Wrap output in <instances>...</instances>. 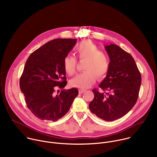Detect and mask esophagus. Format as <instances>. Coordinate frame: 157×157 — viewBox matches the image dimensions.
I'll return each instance as SVG.
<instances>
[{
    "mask_svg": "<svg viewBox=\"0 0 157 157\" xmlns=\"http://www.w3.org/2000/svg\"><path fill=\"white\" fill-rule=\"evenodd\" d=\"M84 91H85V90H84V89H79V94H82L83 93H84Z\"/></svg>",
    "mask_w": 157,
    "mask_h": 157,
    "instance_id": "obj_1",
    "label": "esophagus"
}]
</instances>
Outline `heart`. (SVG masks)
<instances>
[{
  "label": "heart",
  "mask_w": 157,
  "mask_h": 157,
  "mask_svg": "<svg viewBox=\"0 0 157 157\" xmlns=\"http://www.w3.org/2000/svg\"><path fill=\"white\" fill-rule=\"evenodd\" d=\"M76 54L80 60H86L85 72L79 74L70 81L73 87L86 89L92 86L97 79L104 78L109 69L107 55L100 51L99 48L92 41L86 40L81 41L76 48ZM64 69L67 74L73 75L76 71L77 59L70 55L63 60Z\"/></svg>",
  "instance_id": "heart-1"
}]
</instances>
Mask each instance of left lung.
<instances>
[{
    "mask_svg": "<svg viewBox=\"0 0 157 157\" xmlns=\"http://www.w3.org/2000/svg\"><path fill=\"white\" fill-rule=\"evenodd\" d=\"M110 59L107 76L99 85L104 92L94 89V99L89 103L91 113L105 121L125 116L136 104L141 85V75L136 61L117 44L105 46Z\"/></svg>",
    "mask_w": 157,
    "mask_h": 157,
    "instance_id": "obj_1",
    "label": "left lung"
}]
</instances>
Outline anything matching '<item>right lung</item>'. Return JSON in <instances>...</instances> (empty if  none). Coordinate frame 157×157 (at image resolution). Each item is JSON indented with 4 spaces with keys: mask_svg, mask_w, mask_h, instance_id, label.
Masks as SVG:
<instances>
[{
    "mask_svg": "<svg viewBox=\"0 0 157 157\" xmlns=\"http://www.w3.org/2000/svg\"><path fill=\"white\" fill-rule=\"evenodd\" d=\"M76 41L53 40L33 52L26 61L20 87L28 108L41 120L57 121L68 113L78 95L76 88L63 89L67 84L63 60ZM57 88L62 90L59 94H56Z\"/></svg>",
    "mask_w": 157,
    "mask_h": 157,
    "instance_id": "obj_1",
    "label": "right lung"
}]
</instances>
